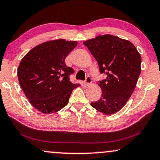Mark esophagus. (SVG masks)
Masks as SVG:
<instances>
[{"instance_id":"34e87169","label":"esophagus","mask_w":160,"mask_h":160,"mask_svg":"<svg viewBox=\"0 0 160 160\" xmlns=\"http://www.w3.org/2000/svg\"><path fill=\"white\" fill-rule=\"evenodd\" d=\"M85 83H86V86H89L92 83V79L91 78V77H87L86 81H85Z\"/></svg>"}]
</instances>
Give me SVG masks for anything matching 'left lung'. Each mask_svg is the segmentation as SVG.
Returning <instances> with one entry per match:
<instances>
[{
	"label": "left lung",
	"mask_w": 160,
	"mask_h": 160,
	"mask_svg": "<svg viewBox=\"0 0 160 160\" xmlns=\"http://www.w3.org/2000/svg\"><path fill=\"white\" fill-rule=\"evenodd\" d=\"M97 60L105 80L99 81L101 98L91 105L105 115H112L126 105L135 90L141 72V56L128 40L110 34L83 42Z\"/></svg>",
	"instance_id": "obj_1"
}]
</instances>
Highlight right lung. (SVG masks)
<instances>
[{
	"instance_id": "add662e5",
	"label": "right lung",
	"mask_w": 160,
	"mask_h": 160,
	"mask_svg": "<svg viewBox=\"0 0 160 160\" xmlns=\"http://www.w3.org/2000/svg\"><path fill=\"white\" fill-rule=\"evenodd\" d=\"M78 44L63 39L50 40L31 49L21 60L18 80L31 105L45 114L64 108L72 91L80 84L70 82L74 71L65 63L66 57Z\"/></svg>"
}]
</instances>
